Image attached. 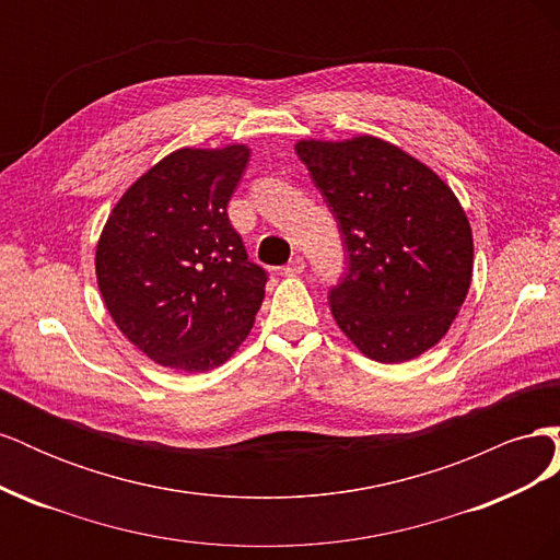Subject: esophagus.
I'll list each match as a JSON object with an SVG mask.
<instances>
[{"instance_id": "1", "label": "esophagus", "mask_w": 560, "mask_h": 560, "mask_svg": "<svg viewBox=\"0 0 560 560\" xmlns=\"http://www.w3.org/2000/svg\"><path fill=\"white\" fill-rule=\"evenodd\" d=\"M282 270H284V276H301L303 270H306V261H303L301 257H294Z\"/></svg>"}]
</instances>
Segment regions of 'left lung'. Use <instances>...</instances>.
Wrapping results in <instances>:
<instances>
[{
  "label": "left lung",
  "instance_id": "obj_1",
  "mask_svg": "<svg viewBox=\"0 0 560 560\" xmlns=\"http://www.w3.org/2000/svg\"><path fill=\"white\" fill-rule=\"evenodd\" d=\"M296 154L341 231L336 325L366 358L409 362L442 341L469 292L474 243L451 186L371 135L301 140Z\"/></svg>",
  "mask_w": 560,
  "mask_h": 560
}]
</instances>
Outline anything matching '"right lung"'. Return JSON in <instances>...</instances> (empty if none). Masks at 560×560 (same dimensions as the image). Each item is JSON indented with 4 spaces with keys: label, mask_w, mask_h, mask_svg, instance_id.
<instances>
[{
    "label": "right lung",
    "mask_w": 560,
    "mask_h": 560,
    "mask_svg": "<svg viewBox=\"0 0 560 560\" xmlns=\"http://www.w3.org/2000/svg\"><path fill=\"white\" fill-rule=\"evenodd\" d=\"M247 161L245 144L173 151L121 196L97 241V287L116 327L179 374L224 364L261 308L268 276L226 212Z\"/></svg>",
    "instance_id": "add662e5"
}]
</instances>
